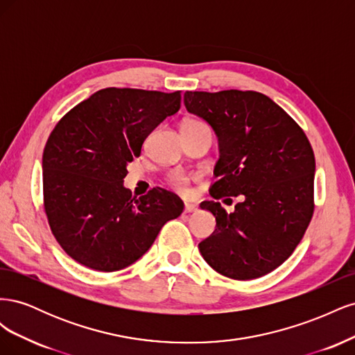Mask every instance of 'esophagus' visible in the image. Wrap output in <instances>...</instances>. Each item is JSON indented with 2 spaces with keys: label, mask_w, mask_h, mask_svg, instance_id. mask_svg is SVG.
Wrapping results in <instances>:
<instances>
[{
  "label": "esophagus",
  "mask_w": 355,
  "mask_h": 355,
  "mask_svg": "<svg viewBox=\"0 0 355 355\" xmlns=\"http://www.w3.org/2000/svg\"><path fill=\"white\" fill-rule=\"evenodd\" d=\"M197 210H198V207L196 206V204H189V202H187L185 207H184V211H185V213H194V211H197Z\"/></svg>",
  "instance_id": "esophagus-1"
}]
</instances>
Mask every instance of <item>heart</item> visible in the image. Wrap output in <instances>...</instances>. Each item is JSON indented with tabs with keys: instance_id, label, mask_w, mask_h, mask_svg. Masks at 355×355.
I'll list each match as a JSON object with an SVG mask.
<instances>
[{
	"instance_id": "b5f03b06",
	"label": "heart",
	"mask_w": 355,
	"mask_h": 355,
	"mask_svg": "<svg viewBox=\"0 0 355 355\" xmlns=\"http://www.w3.org/2000/svg\"><path fill=\"white\" fill-rule=\"evenodd\" d=\"M191 124H200V121L196 120H188L184 123V125H191ZM170 184L176 191L182 192V194H187L188 192V184H189V178L182 173H173L170 176Z\"/></svg>"
}]
</instances>
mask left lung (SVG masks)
<instances>
[{"mask_svg": "<svg viewBox=\"0 0 355 355\" xmlns=\"http://www.w3.org/2000/svg\"><path fill=\"white\" fill-rule=\"evenodd\" d=\"M184 103L218 136L210 196L241 197L231 213L218 201L201 202L216 218V230L198 244L201 256L234 280L274 271L293 253L314 213L315 158L308 137L257 92H187Z\"/></svg>", "mask_w": 355, "mask_h": 355, "instance_id": "1", "label": "left lung"}]
</instances>
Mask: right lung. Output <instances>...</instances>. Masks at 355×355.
Wrapping results in <instances>:
<instances>
[{"label": "right lung", "mask_w": 355, "mask_h": 355, "mask_svg": "<svg viewBox=\"0 0 355 355\" xmlns=\"http://www.w3.org/2000/svg\"><path fill=\"white\" fill-rule=\"evenodd\" d=\"M180 92L102 89L56 124L42 154L44 209L53 235L73 261L114 272L149 250L184 202L163 188L133 198L127 164L180 108Z\"/></svg>", "instance_id": "right-lung-1"}]
</instances>
